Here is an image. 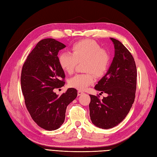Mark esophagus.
<instances>
[{"label":"esophagus","mask_w":157,"mask_h":157,"mask_svg":"<svg viewBox=\"0 0 157 157\" xmlns=\"http://www.w3.org/2000/svg\"><path fill=\"white\" fill-rule=\"evenodd\" d=\"M84 94V92L81 90H78V96H80L81 94Z\"/></svg>","instance_id":"34e87169"}]
</instances>
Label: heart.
I'll return each instance as SVG.
<instances>
[{
    "mask_svg": "<svg viewBox=\"0 0 157 157\" xmlns=\"http://www.w3.org/2000/svg\"><path fill=\"white\" fill-rule=\"evenodd\" d=\"M83 63L84 74H77L69 80L71 88L83 90L93 84L94 74L98 77L104 76L108 69L110 56L107 51L101 48L96 41L83 40L75 42L71 48V53L62 52L58 56V63L66 73L72 74L77 63Z\"/></svg>",
    "mask_w": 157,
    "mask_h": 157,
    "instance_id": "obj_1",
    "label": "heart"
}]
</instances>
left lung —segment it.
I'll return each mask as SVG.
<instances>
[{"mask_svg": "<svg viewBox=\"0 0 157 157\" xmlns=\"http://www.w3.org/2000/svg\"><path fill=\"white\" fill-rule=\"evenodd\" d=\"M110 39L114 44L115 55L107 73L94 88L108 96L100 100L99 96L90 94L89 104L92 124L105 129L125 119L134 102L137 85V68L132 55L120 41Z\"/></svg>", "mask_w": 157, "mask_h": 157, "instance_id": "8db88e82", "label": "left lung"}]
</instances>
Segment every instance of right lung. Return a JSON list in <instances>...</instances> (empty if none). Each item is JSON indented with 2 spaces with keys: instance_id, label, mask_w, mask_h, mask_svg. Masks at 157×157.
Wrapping results in <instances>:
<instances>
[{
  "instance_id": "1",
  "label": "right lung",
  "mask_w": 157,
  "mask_h": 157,
  "mask_svg": "<svg viewBox=\"0 0 157 157\" xmlns=\"http://www.w3.org/2000/svg\"><path fill=\"white\" fill-rule=\"evenodd\" d=\"M66 46L55 39L38 42L24 62L21 88L25 104L37 125L45 130L57 129L65 119L67 105L77 96L70 88L60 96L54 89L64 86L65 73L59 65L58 52Z\"/></svg>"
}]
</instances>
